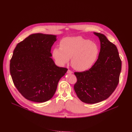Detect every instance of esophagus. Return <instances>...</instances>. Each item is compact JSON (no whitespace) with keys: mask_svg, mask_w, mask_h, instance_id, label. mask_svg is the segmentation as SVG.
Wrapping results in <instances>:
<instances>
[{"mask_svg":"<svg viewBox=\"0 0 132 132\" xmlns=\"http://www.w3.org/2000/svg\"><path fill=\"white\" fill-rule=\"evenodd\" d=\"M67 73H68V74H72V73H73V72H72V71H71V70L68 69V71H67Z\"/></svg>","mask_w":132,"mask_h":132,"instance_id":"1","label":"esophagus"}]
</instances>
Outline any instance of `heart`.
Here are the masks:
<instances>
[{
  "instance_id": "b5f03b06",
  "label": "heart",
  "mask_w": 132,
  "mask_h": 132,
  "mask_svg": "<svg viewBox=\"0 0 132 132\" xmlns=\"http://www.w3.org/2000/svg\"><path fill=\"white\" fill-rule=\"evenodd\" d=\"M59 46L60 48L55 47L52 51V56L56 63L63 66L71 58V65L78 71L90 68L99 52L95 43L81 37L64 38L60 40Z\"/></svg>"
}]
</instances>
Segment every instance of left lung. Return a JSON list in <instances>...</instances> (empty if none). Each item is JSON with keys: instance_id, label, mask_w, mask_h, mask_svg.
Segmentation results:
<instances>
[{"instance_id": "left-lung-1", "label": "left lung", "mask_w": 132, "mask_h": 132, "mask_svg": "<svg viewBox=\"0 0 132 132\" xmlns=\"http://www.w3.org/2000/svg\"><path fill=\"white\" fill-rule=\"evenodd\" d=\"M100 41L99 57L87 71L75 72L77 82L74 90L86 103H96L108 98L115 90L121 69V61L116 46L103 34L94 32Z\"/></svg>"}]
</instances>
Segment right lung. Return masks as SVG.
I'll list each match as a JSON object with an SVG mask.
<instances>
[{
	"label": "right lung",
	"mask_w": 132,
	"mask_h": 132,
	"mask_svg": "<svg viewBox=\"0 0 132 132\" xmlns=\"http://www.w3.org/2000/svg\"><path fill=\"white\" fill-rule=\"evenodd\" d=\"M55 35L32 34L17 44L10 61L13 83L24 97L44 102L52 98L67 69L56 66L51 58Z\"/></svg>",
	"instance_id": "right-lung-1"
}]
</instances>
